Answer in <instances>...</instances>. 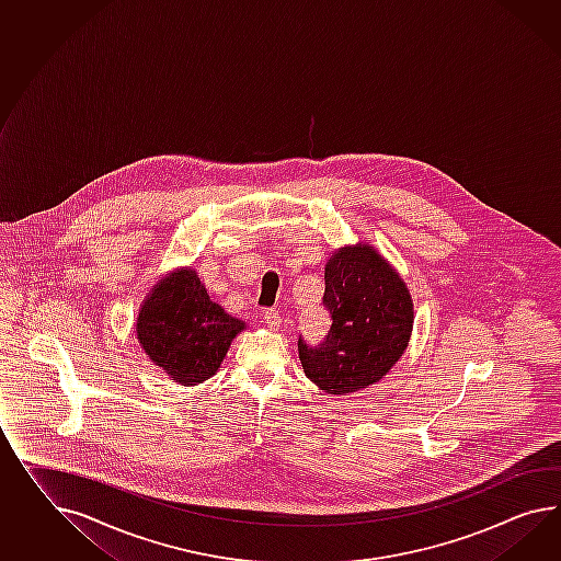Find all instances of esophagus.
<instances>
[{"label":"esophagus","instance_id":"34e87169","mask_svg":"<svg viewBox=\"0 0 561 561\" xmlns=\"http://www.w3.org/2000/svg\"><path fill=\"white\" fill-rule=\"evenodd\" d=\"M264 321H266V325L273 331L283 328V319L278 316V311H274V309H266V311H264Z\"/></svg>","mask_w":561,"mask_h":561}]
</instances>
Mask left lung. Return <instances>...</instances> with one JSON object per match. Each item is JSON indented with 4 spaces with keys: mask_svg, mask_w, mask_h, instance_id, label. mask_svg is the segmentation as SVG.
<instances>
[{
    "mask_svg": "<svg viewBox=\"0 0 561 561\" xmlns=\"http://www.w3.org/2000/svg\"><path fill=\"white\" fill-rule=\"evenodd\" d=\"M323 305L331 330L319 345L299 337L305 376L328 394H352L382 380L401 359L415 321L401 274L370 242L333 250Z\"/></svg>",
    "mask_w": 561,
    "mask_h": 561,
    "instance_id": "left-lung-1",
    "label": "left lung"
}]
</instances>
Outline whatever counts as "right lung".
<instances>
[{"instance_id": "right-lung-1", "label": "right lung", "mask_w": 561, "mask_h": 561, "mask_svg": "<svg viewBox=\"0 0 561 561\" xmlns=\"http://www.w3.org/2000/svg\"><path fill=\"white\" fill-rule=\"evenodd\" d=\"M245 321L226 313L191 266L162 276L138 309L136 340L148 359L183 387L209 380L221 368Z\"/></svg>"}]
</instances>
